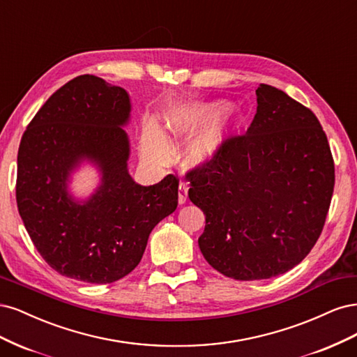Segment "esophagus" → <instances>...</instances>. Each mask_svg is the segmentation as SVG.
Here are the masks:
<instances>
[{"mask_svg": "<svg viewBox=\"0 0 357 357\" xmlns=\"http://www.w3.org/2000/svg\"><path fill=\"white\" fill-rule=\"evenodd\" d=\"M188 199V185L185 182H181L179 183V188H178V202L179 204H183Z\"/></svg>", "mask_w": 357, "mask_h": 357, "instance_id": "1", "label": "esophagus"}]
</instances>
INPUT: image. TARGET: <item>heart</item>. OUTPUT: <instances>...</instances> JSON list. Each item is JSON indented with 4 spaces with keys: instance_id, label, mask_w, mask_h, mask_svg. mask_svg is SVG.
<instances>
[{
    "instance_id": "obj_1",
    "label": "heart",
    "mask_w": 357,
    "mask_h": 357,
    "mask_svg": "<svg viewBox=\"0 0 357 357\" xmlns=\"http://www.w3.org/2000/svg\"><path fill=\"white\" fill-rule=\"evenodd\" d=\"M215 111L209 103H188L170 109L166 114V128L172 135L178 137L190 136L209 120ZM240 124V116L234 109H225L220 117L213 120L208 128L187 142L182 149L183 162L190 166H202L212 162L220 154L228 136L231 135ZM144 155L151 162H163L167 157V146L157 126L151 124L144 136L142 142Z\"/></svg>"
}]
</instances>
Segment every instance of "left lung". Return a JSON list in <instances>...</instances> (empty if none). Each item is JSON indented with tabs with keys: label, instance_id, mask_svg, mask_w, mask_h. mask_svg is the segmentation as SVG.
I'll return each instance as SVG.
<instances>
[{
	"label": "left lung",
	"instance_id": "obj_1",
	"mask_svg": "<svg viewBox=\"0 0 357 357\" xmlns=\"http://www.w3.org/2000/svg\"><path fill=\"white\" fill-rule=\"evenodd\" d=\"M246 133L190 169V200L206 215L199 246L227 278L262 280L300 264L324 229L335 185L326 133L312 109L268 84L257 89Z\"/></svg>",
	"mask_w": 357,
	"mask_h": 357
}]
</instances>
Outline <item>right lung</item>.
I'll return each instance as SVG.
<instances>
[{"instance_id": "obj_1", "label": "right lung", "mask_w": 357, "mask_h": 357, "mask_svg": "<svg viewBox=\"0 0 357 357\" xmlns=\"http://www.w3.org/2000/svg\"><path fill=\"white\" fill-rule=\"evenodd\" d=\"M128 91L95 75H79L47 99L22 136L16 202L43 259L65 278L112 283L141 262L153 228L175 212L179 179L167 175L142 187L128 172ZM83 158L102 172L84 204L66 191Z\"/></svg>"}]
</instances>
